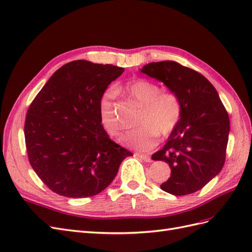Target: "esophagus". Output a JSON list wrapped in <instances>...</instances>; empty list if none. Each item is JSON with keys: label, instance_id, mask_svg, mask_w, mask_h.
<instances>
[{"label": "esophagus", "instance_id": "esophagus-1", "mask_svg": "<svg viewBox=\"0 0 252 252\" xmlns=\"http://www.w3.org/2000/svg\"><path fill=\"white\" fill-rule=\"evenodd\" d=\"M135 156L139 157L141 159H143L144 162H147V163L151 162V158H150L149 156H146V155H139V154H136Z\"/></svg>", "mask_w": 252, "mask_h": 252}]
</instances>
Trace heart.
Segmentation results:
<instances>
[{
  "mask_svg": "<svg viewBox=\"0 0 252 252\" xmlns=\"http://www.w3.org/2000/svg\"><path fill=\"white\" fill-rule=\"evenodd\" d=\"M128 95L143 107L139 128L122 135L121 142L141 152L154 149L158 143V133L168 136L177 128L182 117V103L172 90H161L158 84L147 79H136L125 85ZM116 93L112 89L103 94L98 112L101 123L109 135L116 136L121 127L113 107Z\"/></svg>",
  "mask_w": 252,
  "mask_h": 252,
  "instance_id": "b5f03b06",
  "label": "heart"
}]
</instances>
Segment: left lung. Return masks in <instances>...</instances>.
<instances>
[{"instance_id": "8db88e82", "label": "left lung", "mask_w": 252, "mask_h": 252, "mask_svg": "<svg viewBox=\"0 0 252 252\" xmlns=\"http://www.w3.org/2000/svg\"><path fill=\"white\" fill-rule=\"evenodd\" d=\"M141 72L163 82L182 103V117L154 161L169 164L170 178L161 185L173 195L202 189L222 170L229 117L216 88L204 75L173 61L149 63Z\"/></svg>"}]
</instances>
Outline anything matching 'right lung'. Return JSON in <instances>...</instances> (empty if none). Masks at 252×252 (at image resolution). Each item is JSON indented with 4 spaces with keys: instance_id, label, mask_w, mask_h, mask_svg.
I'll use <instances>...</instances> for the list:
<instances>
[{
    "instance_id": "obj_1",
    "label": "right lung",
    "mask_w": 252,
    "mask_h": 252,
    "mask_svg": "<svg viewBox=\"0 0 252 252\" xmlns=\"http://www.w3.org/2000/svg\"><path fill=\"white\" fill-rule=\"evenodd\" d=\"M124 68L72 61L52 74L32 103L24 126L29 163L53 192L94 196L116 178L130 151L105 131L98 106Z\"/></svg>"
}]
</instances>
